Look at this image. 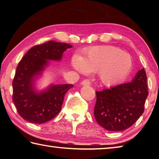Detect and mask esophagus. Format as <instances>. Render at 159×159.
Returning a JSON list of instances; mask_svg holds the SVG:
<instances>
[{
  "mask_svg": "<svg viewBox=\"0 0 159 159\" xmlns=\"http://www.w3.org/2000/svg\"><path fill=\"white\" fill-rule=\"evenodd\" d=\"M81 85H90V81L89 80L85 79L84 80H83V81L81 82Z\"/></svg>",
  "mask_w": 159,
  "mask_h": 159,
  "instance_id": "esophagus-1",
  "label": "esophagus"
}]
</instances>
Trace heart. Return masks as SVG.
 <instances>
[{"label":"heart","instance_id":"obj_1","mask_svg":"<svg viewBox=\"0 0 159 159\" xmlns=\"http://www.w3.org/2000/svg\"><path fill=\"white\" fill-rule=\"evenodd\" d=\"M71 66L79 73L97 72L99 79L107 86L116 85L124 80L133 67L128 53L111 45L90 48L83 57L74 56Z\"/></svg>","mask_w":159,"mask_h":159}]
</instances>
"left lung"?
I'll return each instance as SVG.
<instances>
[{
	"label": "left lung",
	"instance_id": "left-lung-1",
	"mask_svg": "<svg viewBox=\"0 0 159 159\" xmlns=\"http://www.w3.org/2000/svg\"><path fill=\"white\" fill-rule=\"evenodd\" d=\"M148 94L144 68L130 83L98 91L94 109L97 122L109 131L126 130L143 114Z\"/></svg>",
	"mask_w": 159,
	"mask_h": 159
}]
</instances>
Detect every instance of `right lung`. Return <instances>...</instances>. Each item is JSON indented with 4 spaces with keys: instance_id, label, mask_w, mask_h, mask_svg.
Masks as SVG:
<instances>
[{
    "instance_id": "obj_1",
    "label": "right lung",
    "mask_w": 159,
    "mask_h": 159,
    "mask_svg": "<svg viewBox=\"0 0 159 159\" xmlns=\"http://www.w3.org/2000/svg\"><path fill=\"white\" fill-rule=\"evenodd\" d=\"M72 45L50 41L34 46L19 62L12 82V101L19 114L27 121L41 124L57 116L71 84L50 85L40 92L35 88L38 78L49 65V60L60 61Z\"/></svg>"
}]
</instances>
